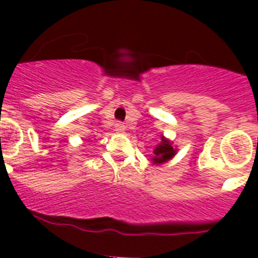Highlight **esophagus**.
Listing matches in <instances>:
<instances>
[{
  "instance_id": "esophagus-1",
  "label": "esophagus",
  "mask_w": 258,
  "mask_h": 258,
  "mask_svg": "<svg viewBox=\"0 0 258 258\" xmlns=\"http://www.w3.org/2000/svg\"><path fill=\"white\" fill-rule=\"evenodd\" d=\"M113 130H115L117 134H121L125 131V125L123 124V123H119V121H117L116 124H115V127H113Z\"/></svg>"
}]
</instances>
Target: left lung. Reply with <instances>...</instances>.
I'll return each instance as SVG.
<instances>
[{
    "instance_id": "obj_1",
    "label": "left lung",
    "mask_w": 258,
    "mask_h": 258,
    "mask_svg": "<svg viewBox=\"0 0 258 258\" xmlns=\"http://www.w3.org/2000/svg\"><path fill=\"white\" fill-rule=\"evenodd\" d=\"M175 154L176 147L172 146V142L161 135V142L154 149V157L151 158V162L154 165H162V163H166L175 157Z\"/></svg>"
}]
</instances>
